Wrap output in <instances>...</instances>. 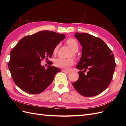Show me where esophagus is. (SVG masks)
<instances>
[{
	"label": "esophagus",
	"instance_id": "34e87169",
	"mask_svg": "<svg viewBox=\"0 0 126 126\" xmlns=\"http://www.w3.org/2000/svg\"><path fill=\"white\" fill-rule=\"evenodd\" d=\"M62 71L63 72V73H66V74H69V73H70V71H68V70H63Z\"/></svg>",
	"mask_w": 126,
	"mask_h": 126
}]
</instances>
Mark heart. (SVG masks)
<instances>
[{"mask_svg":"<svg viewBox=\"0 0 126 126\" xmlns=\"http://www.w3.org/2000/svg\"><path fill=\"white\" fill-rule=\"evenodd\" d=\"M66 44H67L71 49L76 52L79 50V43L77 40L73 38H69L66 40ZM59 47V45H56L53 50V53H56L57 52ZM73 55L75 56V53H73ZM74 64V61L73 58H58L56 59L55 61V65L56 66L61 68L67 69L70 66H72Z\"/></svg>","mask_w":126,"mask_h":126,"instance_id":"1","label":"heart"}]
</instances>
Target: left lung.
Masks as SVG:
<instances>
[{
    "instance_id": "obj_1",
    "label": "left lung",
    "mask_w": 126,
    "mask_h": 126,
    "mask_svg": "<svg viewBox=\"0 0 126 126\" xmlns=\"http://www.w3.org/2000/svg\"><path fill=\"white\" fill-rule=\"evenodd\" d=\"M75 36L82 47V53L76 66L80 70L79 79L73 86L85 97L98 95L108 88L113 78L116 66L113 53L100 38L87 33L76 32Z\"/></svg>"
}]
</instances>
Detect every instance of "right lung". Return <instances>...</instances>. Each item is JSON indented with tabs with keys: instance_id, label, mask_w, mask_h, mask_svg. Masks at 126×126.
Instances as JSON below:
<instances>
[{
	"instance_id": "add662e5",
	"label": "right lung",
	"mask_w": 126,
	"mask_h": 126,
	"mask_svg": "<svg viewBox=\"0 0 126 126\" xmlns=\"http://www.w3.org/2000/svg\"><path fill=\"white\" fill-rule=\"evenodd\" d=\"M64 38V34L47 30L20 40L11 51L8 65L13 81L19 88L28 93L37 94L51 83L61 70L50 65L45 69L41 62L44 59L49 61L53 49Z\"/></svg>"
}]
</instances>
